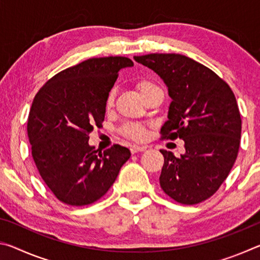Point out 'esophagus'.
<instances>
[{
    "label": "esophagus",
    "instance_id": "esophagus-1",
    "mask_svg": "<svg viewBox=\"0 0 260 260\" xmlns=\"http://www.w3.org/2000/svg\"><path fill=\"white\" fill-rule=\"evenodd\" d=\"M131 152L132 153H136V152H139V151H144L147 149V147L146 146H131Z\"/></svg>",
    "mask_w": 260,
    "mask_h": 260
}]
</instances>
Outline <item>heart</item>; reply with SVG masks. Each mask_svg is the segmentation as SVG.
<instances>
[{"label": "heart", "mask_w": 260, "mask_h": 260, "mask_svg": "<svg viewBox=\"0 0 260 260\" xmlns=\"http://www.w3.org/2000/svg\"><path fill=\"white\" fill-rule=\"evenodd\" d=\"M136 89L139 90L143 99H146L147 96L152 93L153 90L158 89V87L155 82H152L149 79H140L136 82ZM114 103V91L111 90L107 96V100H105V109L109 110L113 107ZM121 134L125 136V138L133 140V141H142L146 139L147 136V126L144 124H141V122H131V124H125L121 127Z\"/></svg>", "instance_id": "1"}]
</instances>
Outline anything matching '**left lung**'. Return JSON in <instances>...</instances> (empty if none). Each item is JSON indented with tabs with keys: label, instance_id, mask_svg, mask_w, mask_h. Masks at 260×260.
I'll list each match as a JSON object with an SVG mask.
<instances>
[{
	"label": "left lung",
	"instance_id": "8db88e82",
	"mask_svg": "<svg viewBox=\"0 0 260 260\" xmlns=\"http://www.w3.org/2000/svg\"><path fill=\"white\" fill-rule=\"evenodd\" d=\"M159 76L172 99L161 140L182 139L180 158L160 150V187L186 205L210 199L227 179L237 158L242 129L235 95L212 70L179 54L134 56Z\"/></svg>",
	"mask_w": 260,
	"mask_h": 260
}]
</instances>
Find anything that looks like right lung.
I'll return each mask as SVG.
<instances>
[{
	"label": "right lung",
	"mask_w": 260,
	"mask_h": 260,
	"mask_svg": "<svg viewBox=\"0 0 260 260\" xmlns=\"http://www.w3.org/2000/svg\"><path fill=\"white\" fill-rule=\"evenodd\" d=\"M127 57L89 58L55 74L35 95L27 120L32 157L45 183L60 202L94 203L116 181L131 151L113 144L98 152L90 132L104 121L105 100Z\"/></svg>",
	"instance_id": "add662e5"
}]
</instances>
